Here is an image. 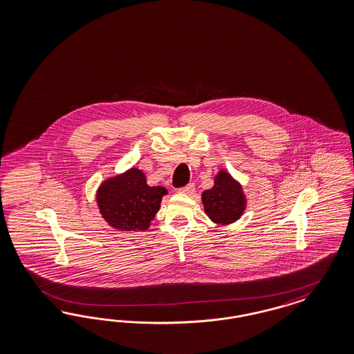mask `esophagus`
Listing matches in <instances>:
<instances>
[{
    "label": "esophagus",
    "instance_id": "obj_1",
    "mask_svg": "<svg viewBox=\"0 0 354 354\" xmlns=\"http://www.w3.org/2000/svg\"><path fill=\"white\" fill-rule=\"evenodd\" d=\"M178 192H180V193H184V194H187V196H192V194L196 192V186L193 184L186 185L184 187H181Z\"/></svg>",
    "mask_w": 354,
    "mask_h": 354
}]
</instances>
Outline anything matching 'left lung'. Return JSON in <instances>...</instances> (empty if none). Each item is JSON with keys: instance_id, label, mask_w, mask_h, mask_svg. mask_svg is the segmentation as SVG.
I'll use <instances>...</instances> for the list:
<instances>
[{"instance_id": "8db88e82", "label": "left lung", "mask_w": 354, "mask_h": 354, "mask_svg": "<svg viewBox=\"0 0 354 354\" xmlns=\"http://www.w3.org/2000/svg\"><path fill=\"white\" fill-rule=\"evenodd\" d=\"M201 198L205 213L221 226L236 222L247 207L243 186L226 169L218 170L213 187L205 190Z\"/></svg>"}]
</instances>
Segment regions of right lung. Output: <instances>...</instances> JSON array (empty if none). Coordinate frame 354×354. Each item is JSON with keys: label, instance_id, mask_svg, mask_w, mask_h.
I'll list each match as a JSON object with an SVG mask.
<instances>
[{"label": "right lung", "instance_id": "add662e5", "mask_svg": "<svg viewBox=\"0 0 354 354\" xmlns=\"http://www.w3.org/2000/svg\"><path fill=\"white\" fill-rule=\"evenodd\" d=\"M168 194L162 186H149L147 176L136 167L108 177L96 190V205L102 218L115 230H147L161 200Z\"/></svg>", "mask_w": 354, "mask_h": 354}]
</instances>
